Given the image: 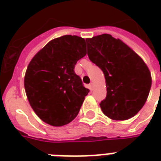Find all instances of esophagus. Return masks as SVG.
Here are the masks:
<instances>
[{
  "label": "esophagus",
  "mask_w": 161,
  "mask_h": 161,
  "mask_svg": "<svg viewBox=\"0 0 161 161\" xmlns=\"http://www.w3.org/2000/svg\"><path fill=\"white\" fill-rule=\"evenodd\" d=\"M88 88H90L91 90H93V84L92 83H89V84H88Z\"/></svg>",
  "instance_id": "esophagus-1"
}]
</instances>
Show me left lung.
Listing matches in <instances>:
<instances>
[{"instance_id": "8db88e82", "label": "left lung", "mask_w": 161, "mask_h": 161, "mask_svg": "<svg viewBox=\"0 0 161 161\" xmlns=\"http://www.w3.org/2000/svg\"><path fill=\"white\" fill-rule=\"evenodd\" d=\"M88 56L103 71L107 96L99 105L106 116L126 120L147 100L151 75L142 58L119 39L102 34L86 39Z\"/></svg>"}]
</instances>
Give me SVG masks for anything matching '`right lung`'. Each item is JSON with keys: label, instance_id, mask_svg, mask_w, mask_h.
<instances>
[{"label": "right lung", "instance_id": "obj_1", "mask_svg": "<svg viewBox=\"0 0 161 161\" xmlns=\"http://www.w3.org/2000/svg\"><path fill=\"white\" fill-rule=\"evenodd\" d=\"M86 54L84 39L65 35L49 42L31 60L24 87L30 105L43 122L58 127L78 115L89 89L74 68Z\"/></svg>", "mask_w": 161, "mask_h": 161}]
</instances>
